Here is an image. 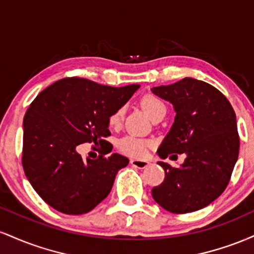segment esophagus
Instances as JSON below:
<instances>
[{"mask_svg": "<svg viewBox=\"0 0 254 254\" xmlns=\"http://www.w3.org/2000/svg\"><path fill=\"white\" fill-rule=\"evenodd\" d=\"M130 164L133 166V167H137L139 168V170H143V168L148 167L149 166V161H147V160H137V159H132L130 161Z\"/></svg>", "mask_w": 254, "mask_h": 254, "instance_id": "1", "label": "esophagus"}]
</instances>
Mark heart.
<instances>
[{"mask_svg": "<svg viewBox=\"0 0 254 254\" xmlns=\"http://www.w3.org/2000/svg\"><path fill=\"white\" fill-rule=\"evenodd\" d=\"M141 106L150 119L156 117V116L165 115L166 113V105L164 101L153 94L144 95V97L141 99ZM123 118L124 107H119V109L116 110L115 112L110 116L109 123L111 127H119V125L122 124V122H123ZM148 144H149L148 141L133 135L124 136L123 138H121L118 141L119 149L123 151V153L131 156L143 155Z\"/></svg>", "mask_w": 254, "mask_h": 254, "instance_id": "1", "label": "heart"}]
</instances>
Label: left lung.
<instances>
[{
  "instance_id": "obj_1",
  "label": "left lung",
  "mask_w": 254,
  "mask_h": 254,
  "mask_svg": "<svg viewBox=\"0 0 254 254\" xmlns=\"http://www.w3.org/2000/svg\"><path fill=\"white\" fill-rule=\"evenodd\" d=\"M151 92L170 101L176 111L157 154L162 159L174 153L186 155L178 168L157 162L165 170V179L151 196L174 214L205 208L226 190L237 164L240 141L234 110L220 90L192 77L154 87Z\"/></svg>"
}]
</instances>
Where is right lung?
I'll list each match as a JSON object with an SVG mask.
<instances>
[{"label":"right lung","instance_id":"1","mask_svg":"<svg viewBox=\"0 0 254 254\" xmlns=\"http://www.w3.org/2000/svg\"><path fill=\"white\" fill-rule=\"evenodd\" d=\"M138 88L139 84L117 88L68 77L37 95L24 118L22 166L49 205L63 214L81 215L109 196L116 174L129 159L117 153L83 159L77 147L93 142L106 149L110 116Z\"/></svg>","mask_w":254,"mask_h":254}]
</instances>
